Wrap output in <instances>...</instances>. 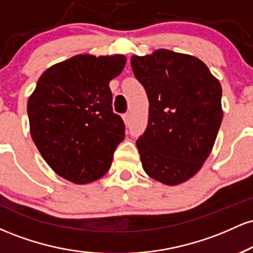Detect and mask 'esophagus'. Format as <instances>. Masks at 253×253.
<instances>
[{
	"mask_svg": "<svg viewBox=\"0 0 253 253\" xmlns=\"http://www.w3.org/2000/svg\"><path fill=\"white\" fill-rule=\"evenodd\" d=\"M124 121H125V124L127 125V126H129V124H130V114H129V113H126V114H124Z\"/></svg>",
	"mask_w": 253,
	"mask_h": 253,
	"instance_id": "obj_1",
	"label": "esophagus"
}]
</instances>
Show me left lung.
Listing matches in <instances>:
<instances>
[{"label":"left lung","instance_id":"obj_1","mask_svg":"<svg viewBox=\"0 0 253 253\" xmlns=\"http://www.w3.org/2000/svg\"><path fill=\"white\" fill-rule=\"evenodd\" d=\"M149 97V124L136 140L145 172L167 185L188 181L211 155L222 121L221 84L202 60L157 50L130 58Z\"/></svg>","mask_w":253,"mask_h":253}]
</instances>
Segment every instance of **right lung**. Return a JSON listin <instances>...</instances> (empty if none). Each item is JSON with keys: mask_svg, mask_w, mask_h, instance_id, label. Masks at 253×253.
Segmentation results:
<instances>
[{"mask_svg": "<svg viewBox=\"0 0 253 253\" xmlns=\"http://www.w3.org/2000/svg\"><path fill=\"white\" fill-rule=\"evenodd\" d=\"M126 64L123 54H77L48 68L28 98L32 139L57 175L76 184L109 170L125 124L113 112L109 82Z\"/></svg>", "mask_w": 253, "mask_h": 253, "instance_id": "add662e5", "label": "right lung"}]
</instances>
